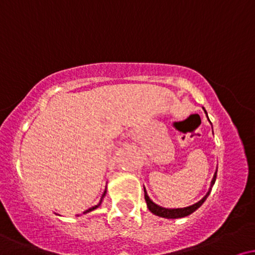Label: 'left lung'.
Returning <instances> with one entry per match:
<instances>
[{"label": "left lung", "mask_w": 255, "mask_h": 255, "mask_svg": "<svg viewBox=\"0 0 255 255\" xmlns=\"http://www.w3.org/2000/svg\"><path fill=\"white\" fill-rule=\"evenodd\" d=\"M206 113V111H205ZM216 177H217V171L215 172V176H213L212 181H211V187L215 184V181H216ZM144 192H145V200H146V204H147V207L148 210L153 213V215L156 216H159V217H163V218H182V217H186V216L191 215V213H193L195 211V210H198L199 207L203 205V203L205 200H206V198L209 197L210 192H211V188H210V191L206 193V195L201 199L200 201H198L197 204L194 205H191V206L188 207H183V209H165V207H162L159 206V205L154 204L153 201L151 200L150 198H148L147 193H146L145 188H144Z\"/></svg>", "instance_id": "1"}]
</instances>
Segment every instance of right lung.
I'll return each mask as SVG.
<instances>
[{
	"mask_svg": "<svg viewBox=\"0 0 255 255\" xmlns=\"http://www.w3.org/2000/svg\"><path fill=\"white\" fill-rule=\"evenodd\" d=\"M104 195H105V191H104V194H103V197H104ZM99 205H101V201H99V204H98V205H96V206H93V207H91V209L86 210V211L84 212V215H85V213H87V212H91V211H93V210H96V209H97V207L99 206Z\"/></svg>",
	"mask_w": 255,
	"mask_h": 255,
	"instance_id": "obj_1",
	"label": "right lung"
}]
</instances>
